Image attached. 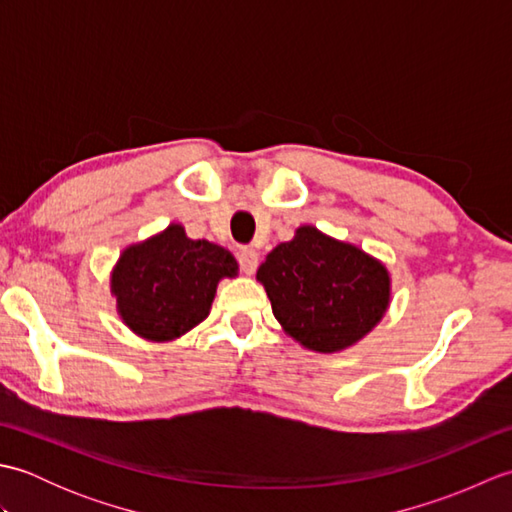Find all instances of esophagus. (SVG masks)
<instances>
[{
  "label": "esophagus",
  "mask_w": 512,
  "mask_h": 512,
  "mask_svg": "<svg viewBox=\"0 0 512 512\" xmlns=\"http://www.w3.org/2000/svg\"><path fill=\"white\" fill-rule=\"evenodd\" d=\"M257 262H259V255L255 253L253 248H242L239 250V266L246 275H253L257 270Z\"/></svg>",
  "instance_id": "obj_1"
}]
</instances>
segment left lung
<instances>
[{"instance_id": "1", "label": "left lung", "mask_w": 512, "mask_h": 512, "mask_svg": "<svg viewBox=\"0 0 512 512\" xmlns=\"http://www.w3.org/2000/svg\"><path fill=\"white\" fill-rule=\"evenodd\" d=\"M292 341L317 354H336L363 341L391 303L387 266L361 246L303 224L277 244L257 270Z\"/></svg>"}]
</instances>
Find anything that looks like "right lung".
<instances>
[{
  "label": "right lung",
  "instance_id": "right-lung-1",
  "mask_svg": "<svg viewBox=\"0 0 512 512\" xmlns=\"http://www.w3.org/2000/svg\"><path fill=\"white\" fill-rule=\"evenodd\" d=\"M239 273L231 250L191 239L180 222L123 248L110 273L121 321L140 339L169 343L211 312L217 284Z\"/></svg>",
  "mask_w": 512,
  "mask_h": 512
}]
</instances>
